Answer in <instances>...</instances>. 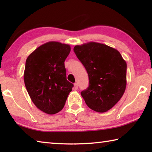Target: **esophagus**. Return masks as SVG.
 Here are the masks:
<instances>
[{"instance_id": "esophagus-1", "label": "esophagus", "mask_w": 152, "mask_h": 152, "mask_svg": "<svg viewBox=\"0 0 152 152\" xmlns=\"http://www.w3.org/2000/svg\"><path fill=\"white\" fill-rule=\"evenodd\" d=\"M74 89H75V90H77V89H78V84H77V83H74Z\"/></svg>"}]
</instances>
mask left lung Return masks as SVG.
Listing matches in <instances>:
<instances>
[{
	"instance_id": "1",
	"label": "left lung",
	"mask_w": 152,
	"mask_h": 152,
	"mask_svg": "<svg viewBox=\"0 0 152 152\" xmlns=\"http://www.w3.org/2000/svg\"><path fill=\"white\" fill-rule=\"evenodd\" d=\"M74 51L88 74L89 86L81 95L90 109L108 111L124 94L127 64L115 49L96 42L76 45Z\"/></svg>"
}]
</instances>
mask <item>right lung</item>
Here are the masks:
<instances>
[{
	"label": "right lung",
	"mask_w": 152,
	"mask_h": 152,
	"mask_svg": "<svg viewBox=\"0 0 152 152\" xmlns=\"http://www.w3.org/2000/svg\"><path fill=\"white\" fill-rule=\"evenodd\" d=\"M68 44L50 42L39 46L27 58L24 82L38 109L49 115L63 109L73 84L67 80L64 61L70 52Z\"/></svg>",
	"instance_id": "obj_1"
}]
</instances>
